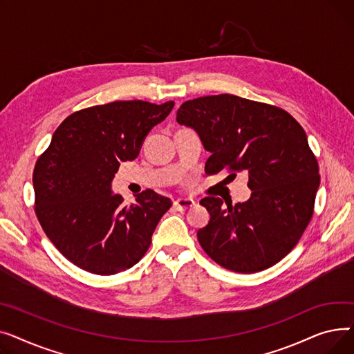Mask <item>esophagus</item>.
Wrapping results in <instances>:
<instances>
[{"mask_svg":"<svg viewBox=\"0 0 354 354\" xmlns=\"http://www.w3.org/2000/svg\"><path fill=\"white\" fill-rule=\"evenodd\" d=\"M195 205V201L191 198H179L174 202V208L176 211H187L188 208H192Z\"/></svg>","mask_w":354,"mask_h":354,"instance_id":"1","label":"esophagus"}]
</instances>
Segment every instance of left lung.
I'll return each mask as SVG.
<instances>
[{"label":"left lung","instance_id":"8db88e82","mask_svg":"<svg viewBox=\"0 0 354 354\" xmlns=\"http://www.w3.org/2000/svg\"><path fill=\"white\" fill-rule=\"evenodd\" d=\"M179 124L192 127L211 152L205 172L248 174L252 191L235 205L207 196L211 215L198 241L216 264L251 274L277 264L297 245L313 216L320 185L319 163L307 135L286 110L234 95L182 103Z\"/></svg>","mask_w":354,"mask_h":354}]
</instances>
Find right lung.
Returning a JSON list of instances; mask_svg holds the SVG:
<instances>
[{
  "mask_svg": "<svg viewBox=\"0 0 354 354\" xmlns=\"http://www.w3.org/2000/svg\"><path fill=\"white\" fill-rule=\"evenodd\" d=\"M174 102L119 100L74 111L55 129L32 174L35 215L70 263L111 275L133 267L151 247L169 198L152 189L123 205L111 194L120 162L138 158L151 129L166 119Z\"/></svg>",
  "mask_w": 354,
  "mask_h": 354,
  "instance_id": "obj_1",
  "label": "right lung"
}]
</instances>
